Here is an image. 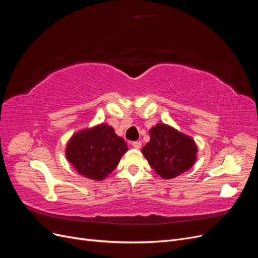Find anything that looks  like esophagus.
Returning <instances> with one entry per match:
<instances>
[{
	"mask_svg": "<svg viewBox=\"0 0 258 258\" xmlns=\"http://www.w3.org/2000/svg\"><path fill=\"white\" fill-rule=\"evenodd\" d=\"M141 145H142L141 141H135V142H132V146H134L135 148H137V150H139V148L141 147Z\"/></svg>",
	"mask_w": 258,
	"mask_h": 258,
	"instance_id": "obj_1",
	"label": "esophagus"
}]
</instances>
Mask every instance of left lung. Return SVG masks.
<instances>
[{"label":"left lung","instance_id":"obj_1","mask_svg":"<svg viewBox=\"0 0 258 258\" xmlns=\"http://www.w3.org/2000/svg\"><path fill=\"white\" fill-rule=\"evenodd\" d=\"M150 142L142 148V153L162 178H173L194 166L198 148L190 137L166 123L156 124L150 130Z\"/></svg>","mask_w":258,"mask_h":258}]
</instances>
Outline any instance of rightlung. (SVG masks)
<instances>
[{
    "label": "right lung",
    "instance_id": "obj_1",
    "mask_svg": "<svg viewBox=\"0 0 258 258\" xmlns=\"http://www.w3.org/2000/svg\"><path fill=\"white\" fill-rule=\"evenodd\" d=\"M128 151L127 143L105 123L76 132L69 140L66 156L79 174L102 181Z\"/></svg>",
    "mask_w": 258,
    "mask_h": 258
}]
</instances>
